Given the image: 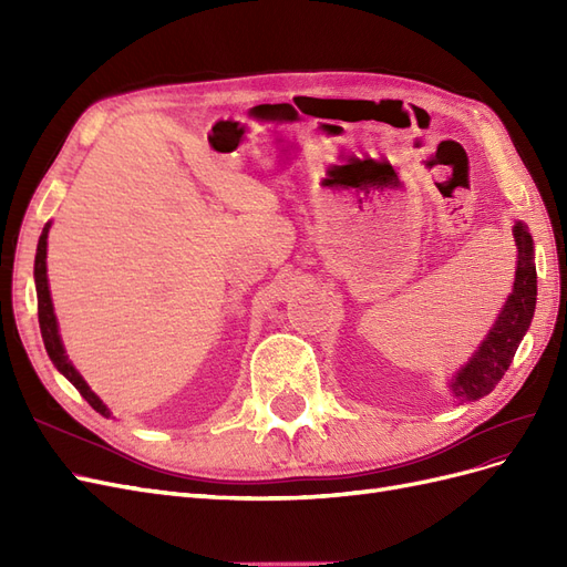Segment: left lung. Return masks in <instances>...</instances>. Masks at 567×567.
I'll return each instance as SVG.
<instances>
[{"instance_id": "obj_1", "label": "left lung", "mask_w": 567, "mask_h": 567, "mask_svg": "<svg viewBox=\"0 0 567 567\" xmlns=\"http://www.w3.org/2000/svg\"><path fill=\"white\" fill-rule=\"evenodd\" d=\"M518 246V267L516 281H513V293L502 307L499 317L489 329L483 346L463 364L454 379L450 381V390L461 402H475L485 398L494 390V385L504 379L511 359L516 354L523 336L529 329L532 315L537 305V269H535V246L532 236L523 221L513 227Z\"/></svg>"}]
</instances>
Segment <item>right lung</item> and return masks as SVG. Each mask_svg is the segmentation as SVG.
Returning a JSON list of instances; mask_svg holds the SVG:
<instances>
[{"instance_id": "right-lung-1", "label": "right lung", "mask_w": 567, "mask_h": 567, "mask_svg": "<svg viewBox=\"0 0 567 567\" xmlns=\"http://www.w3.org/2000/svg\"><path fill=\"white\" fill-rule=\"evenodd\" d=\"M49 221L42 229L40 244H38V255H35V288H38V317H40V331H42V340L44 348L54 367L71 381L84 400L92 404V409H96L101 416H111V409L101 402L96 394L92 392V388L84 383L82 375L78 373V369L68 362V354L63 350V342L59 336V323H56V315H54V305H51V293H49V281H47V236H49Z\"/></svg>"}]
</instances>
